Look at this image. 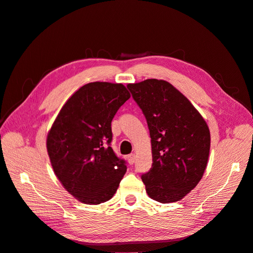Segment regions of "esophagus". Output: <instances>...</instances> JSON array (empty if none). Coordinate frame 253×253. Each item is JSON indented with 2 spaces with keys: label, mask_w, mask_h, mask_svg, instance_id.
Wrapping results in <instances>:
<instances>
[{
  "label": "esophagus",
  "mask_w": 253,
  "mask_h": 253,
  "mask_svg": "<svg viewBox=\"0 0 253 253\" xmlns=\"http://www.w3.org/2000/svg\"><path fill=\"white\" fill-rule=\"evenodd\" d=\"M127 162H128V164L129 165H134L135 164V160H136V156H135V154H129V155H127Z\"/></svg>",
  "instance_id": "1"
}]
</instances>
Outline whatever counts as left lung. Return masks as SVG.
<instances>
[{
  "label": "left lung",
  "instance_id": "1",
  "mask_svg": "<svg viewBox=\"0 0 253 253\" xmlns=\"http://www.w3.org/2000/svg\"><path fill=\"white\" fill-rule=\"evenodd\" d=\"M141 109L152 142V168L141 175L148 195L159 203L177 202L203 177L210 132L202 115L172 84L148 79L127 84Z\"/></svg>",
  "mask_w": 253,
  "mask_h": 253
}]
</instances>
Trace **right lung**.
<instances>
[{
	"instance_id": "obj_1",
	"label": "right lung",
	"mask_w": 253,
	"mask_h": 253,
	"mask_svg": "<svg viewBox=\"0 0 253 253\" xmlns=\"http://www.w3.org/2000/svg\"><path fill=\"white\" fill-rule=\"evenodd\" d=\"M131 97L122 84L91 82L61 109L47 135V152L58 179L84 204L111 200L126 163L111 147L112 120Z\"/></svg>"
}]
</instances>
